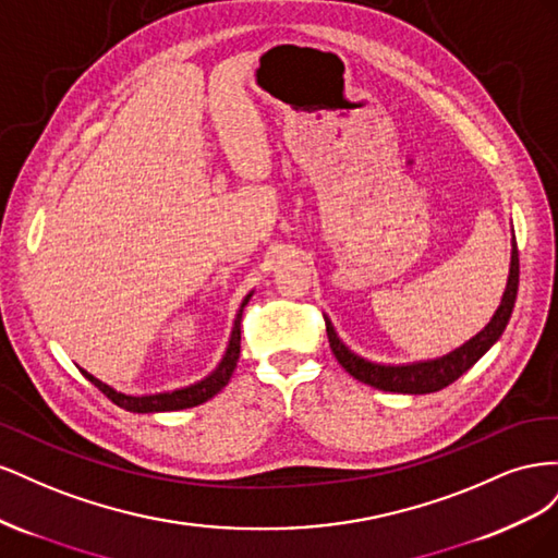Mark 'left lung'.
<instances>
[{
    "label": "left lung",
    "instance_id": "left-lung-1",
    "mask_svg": "<svg viewBox=\"0 0 558 558\" xmlns=\"http://www.w3.org/2000/svg\"><path fill=\"white\" fill-rule=\"evenodd\" d=\"M517 289H519V251H517V240H512V263H510V277H508V289L502 293L500 307L496 310L494 318L488 320V326L472 337L470 342L459 347L456 351L447 353L442 359L435 361H424V363H412V365H379V363H369L356 353H351L337 337L335 328L330 320L326 318V332H328V342L335 353L337 363H340L347 373L359 379L367 386H375L379 391H391V393H433L440 391V388L453 384L459 379L465 369L475 365L484 353L494 347V342L502 335L505 326L512 316L514 310V300H517Z\"/></svg>",
    "mask_w": 558,
    "mask_h": 558
}]
</instances>
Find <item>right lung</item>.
Wrapping results in <instances>:
<instances>
[{"label":"right lung","mask_w":558,"mask_h":558,"mask_svg":"<svg viewBox=\"0 0 558 558\" xmlns=\"http://www.w3.org/2000/svg\"><path fill=\"white\" fill-rule=\"evenodd\" d=\"M251 295L244 298L242 302V310L238 314V318H234V328H232V335H230V344H228V351L223 361L218 363V367L214 369V373L202 379L193 386H185V388H179V391H172V393H156V396H125V393H118L113 391L111 386H107L105 381L95 379L90 373H86V369H81L83 377H86L88 381H93L99 391H102L113 404H118V408H123L128 412H137V414H148V412H172V410H185V408H195V404H202L207 402L209 398H214L221 388L230 381L234 367H238V361H240V347H242V312L246 307Z\"/></svg>","instance_id":"obj_1"}]
</instances>
